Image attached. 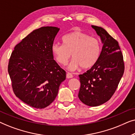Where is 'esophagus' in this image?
I'll list each match as a JSON object with an SVG mask.
<instances>
[{"label":"esophagus","mask_w":135,"mask_h":135,"mask_svg":"<svg viewBox=\"0 0 135 135\" xmlns=\"http://www.w3.org/2000/svg\"><path fill=\"white\" fill-rule=\"evenodd\" d=\"M66 77H67V79H71L73 77V75L71 73H68L67 74H66Z\"/></svg>","instance_id":"1"}]
</instances>
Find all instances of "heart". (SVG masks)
Instances as JSON below:
<instances>
[{"mask_svg":"<svg viewBox=\"0 0 135 135\" xmlns=\"http://www.w3.org/2000/svg\"><path fill=\"white\" fill-rule=\"evenodd\" d=\"M62 42L63 45L53 44L51 52L61 65H65L72 54L73 58L68 64V70L74 71L81 67L88 69L97 62L101 54V44L97 38L77 31L64 36Z\"/></svg>","mask_w":135,"mask_h":135,"instance_id":"1","label":"heart"}]
</instances>
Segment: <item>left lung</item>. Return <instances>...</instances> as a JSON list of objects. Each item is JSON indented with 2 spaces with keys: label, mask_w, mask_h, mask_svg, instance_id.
<instances>
[{
  "label": "left lung",
  "mask_w": 135,
  "mask_h": 135,
  "mask_svg": "<svg viewBox=\"0 0 135 135\" xmlns=\"http://www.w3.org/2000/svg\"><path fill=\"white\" fill-rule=\"evenodd\" d=\"M103 44L97 63L86 73L79 75V98L88 106L104 104L113 95L124 73L123 55L117 40L104 28L91 26Z\"/></svg>",
  "instance_id": "obj_1"
}]
</instances>
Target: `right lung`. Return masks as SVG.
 <instances>
[{"label": "right lung", "instance_id": "1", "mask_svg": "<svg viewBox=\"0 0 135 135\" xmlns=\"http://www.w3.org/2000/svg\"><path fill=\"white\" fill-rule=\"evenodd\" d=\"M60 28L42 27L15 47L8 72L15 95L32 108L49 106L66 79V72L53 60L51 46Z\"/></svg>", "mask_w": 135, "mask_h": 135}]
</instances>
